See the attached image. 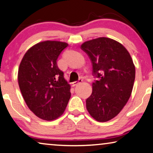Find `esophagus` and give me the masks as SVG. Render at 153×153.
Masks as SVG:
<instances>
[{"label": "esophagus", "mask_w": 153, "mask_h": 153, "mask_svg": "<svg viewBox=\"0 0 153 153\" xmlns=\"http://www.w3.org/2000/svg\"><path fill=\"white\" fill-rule=\"evenodd\" d=\"M82 82V79H79L78 81H76V82H73L72 84H73V86H76V85H77V84H79V83H81Z\"/></svg>", "instance_id": "obj_1"}]
</instances>
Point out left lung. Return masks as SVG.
<instances>
[{"label": "left lung", "mask_w": 153, "mask_h": 153, "mask_svg": "<svg viewBox=\"0 0 153 153\" xmlns=\"http://www.w3.org/2000/svg\"><path fill=\"white\" fill-rule=\"evenodd\" d=\"M93 64L98 80L92 83L91 96L86 100L91 117L100 122L112 120L131 97L135 78V67L129 52L117 41L100 37L81 45Z\"/></svg>", "instance_id": "8db88e82"}]
</instances>
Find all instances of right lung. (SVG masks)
<instances>
[{"mask_svg": "<svg viewBox=\"0 0 153 153\" xmlns=\"http://www.w3.org/2000/svg\"><path fill=\"white\" fill-rule=\"evenodd\" d=\"M67 46L56 40L38 42L27 50L18 68V82L25 102L42 120L60 117L71 97V85L56 62Z\"/></svg>", "mask_w": 153, "mask_h": 153, "instance_id": "right-lung-1", "label": "right lung"}]
</instances>
